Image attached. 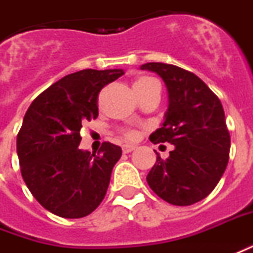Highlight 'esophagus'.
<instances>
[{
  "instance_id": "esophagus-1",
  "label": "esophagus",
  "mask_w": 253,
  "mask_h": 253,
  "mask_svg": "<svg viewBox=\"0 0 253 253\" xmlns=\"http://www.w3.org/2000/svg\"><path fill=\"white\" fill-rule=\"evenodd\" d=\"M135 149V146L134 145H123L122 146V151H123V153H130V152H132Z\"/></svg>"
}]
</instances>
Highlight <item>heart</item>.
<instances>
[{
  "label": "heart",
  "instance_id": "1",
  "mask_svg": "<svg viewBox=\"0 0 253 253\" xmlns=\"http://www.w3.org/2000/svg\"><path fill=\"white\" fill-rule=\"evenodd\" d=\"M153 84H156V81H155V79H152V78H149V77H141V78H138L135 82H134L132 87H134L135 93H137V91H141V90L149 87V86ZM125 134H126L127 138H130V139L135 138V137H137V132L134 131V130H127Z\"/></svg>",
  "mask_w": 253,
  "mask_h": 253
}]
</instances>
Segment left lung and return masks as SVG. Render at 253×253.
I'll return each mask as SVG.
<instances>
[{"label":"left lung","mask_w":253,"mask_h":253,"mask_svg":"<svg viewBox=\"0 0 253 253\" xmlns=\"http://www.w3.org/2000/svg\"><path fill=\"white\" fill-rule=\"evenodd\" d=\"M169 93L162 127L151 134L153 144L174 145L169 156H159L146 176L155 193L172 206H192L206 199L225 172L230 134L220 100L193 72L164 63H146Z\"/></svg>","instance_id":"obj_1"}]
</instances>
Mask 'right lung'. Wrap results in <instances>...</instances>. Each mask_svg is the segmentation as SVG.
<instances>
[{
    "label": "right lung",
    "instance_id": "right-lung-1",
    "mask_svg": "<svg viewBox=\"0 0 253 253\" xmlns=\"http://www.w3.org/2000/svg\"><path fill=\"white\" fill-rule=\"evenodd\" d=\"M123 70H82L61 78L31 102L17 134V156L30 192L45 210L67 219L84 218L104 200L121 146L79 149L81 128L98 116L97 98Z\"/></svg>",
    "mask_w": 253,
    "mask_h": 253
}]
</instances>
